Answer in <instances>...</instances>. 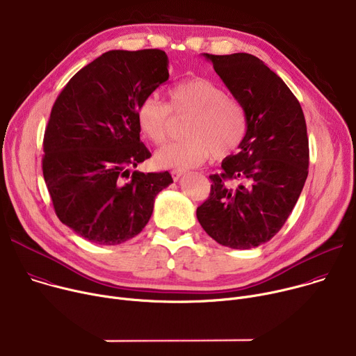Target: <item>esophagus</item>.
Masks as SVG:
<instances>
[{
  "mask_svg": "<svg viewBox=\"0 0 356 356\" xmlns=\"http://www.w3.org/2000/svg\"><path fill=\"white\" fill-rule=\"evenodd\" d=\"M181 176H183V170H177V169L172 170V177H173V180H175V181H177Z\"/></svg>",
  "mask_w": 356,
  "mask_h": 356,
  "instance_id": "obj_1",
  "label": "esophagus"
}]
</instances>
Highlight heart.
I'll list each match as a JSON object with an SVG mask.
<instances>
[{
    "instance_id": "obj_1",
    "label": "heart",
    "mask_w": 356,
    "mask_h": 356,
    "mask_svg": "<svg viewBox=\"0 0 356 356\" xmlns=\"http://www.w3.org/2000/svg\"><path fill=\"white\" fill-rule=\"evenodd\" d=\"M168 106L154 96L145 98L136 111L140 134L154 145L170 135L172 116L188 115L184 140L165 146L156 153L161 168L187 170L197 168L213 154L221 157L234 152L245 138L247 112L240 101L227 96L214 81L190 76L168 90Z\"/></svg>"
}]
</instances>
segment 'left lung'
<instances>
[{
    "label": "left lung",
    "instance_id": "8db88e82",
    "mask_svg": "<svg viewBox=\"0 0 356 356\" xmlns=\"http://www.w3.org/2000/svg\"><path fill=\"white\" fill-rule=\"evenodd\" d=\"M213 68L247 112L240 152L211 175L197 220L218 244L248 250L271 240L293 211L308 176L304 112L284 81L251 54L210 55Z\"/></svg>",
    "mask_w": 356,
    "mask_h": 356
}]
</instances>
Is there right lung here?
Wrapping results in <instances>:
<instances>
[{
	"label": "right lung",
	"mask_w": 356,
	"mask_h": 356,
	"mask_svg": "<svg viewBox=\"0 0 356 356\" xmlns=\"http://www.w3.org/2000/svg\"><path fill=\"white\" fill-rule=\"evenodd\" d=\"M165 51H108L76 72L56 98L44 135L42 173L58 218L81 237L116 245L147 224L169 172L136 168L152 154L140 142L139 104L169 79Z\"/></svg>",
	"instance_id": "right-lung-1"
}]
</instances>
